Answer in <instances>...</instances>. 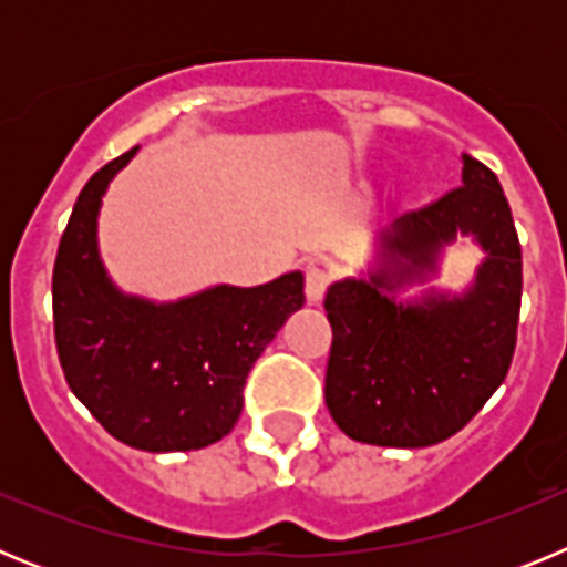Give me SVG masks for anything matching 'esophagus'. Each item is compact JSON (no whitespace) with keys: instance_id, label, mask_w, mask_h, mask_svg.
<instances>
[{"instance_id":"obj_1","label":"esophagus","mask_w":567,"mask_h":567,"mask_svg":"<svg viewBox=\"0 0 567 567\" xmlns=\"http://www.w3.org/2000/svg\"><path fill=\"white\" fill-rule=\"evenodd\" d=\"M329 284H332V272H329V269L318 267V264L307 267V298H309V303H318V300L327 295Z\"/></svg>"}]
</instances>
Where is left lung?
Here are the masks:
<instances>
[{
  "instance_id": "1",
  "label": "left lung",
  "mask_w": 567,
  "mask_h": 567,
  "mask_svg": "<svg viewBox=\"0 0 567 567\" xmlns=\"http://www.w3.org/2000/svg\"><path fill=\"white\" fill-rule=\"evenodd\" d=\"M474 234L486 260L463 296L400 305L445 243ZM378 269L332 284L327 405L358 443L423 449L457 434L497 392L517 346L523 249L497 175L463 155V187L400 215L380 235Z\"/></svg>"
}]
</instances>
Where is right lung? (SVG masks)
<instances>
[{"label": "right lung", "mask_w": 567, "mask_h": 567, "mask_svg": "<svg viewBox=\"0 0 567 567\" xmlns=\"http://www.w3.org/2000/svg\"><path fill=\"white\" fill-rule=\"evenodd\" d=\"M104 164L79 193L53 267V332L70 392L124 445L193 452L233 432L244 383L269 340L303 307V275L213 287L153 303L124 295L96 244L102 195L135 155Z\"/></svg>", "instance_id": "right-lung-1"}]
</instances>
